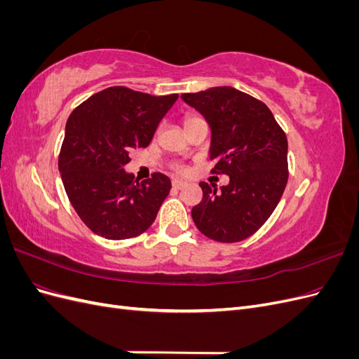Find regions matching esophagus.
Returning a JSON list of instances; mask_svg holds the SVG:
<instances>
[{"label": "esophagus", "mask_w": 359, "mask_h": 359, "mask_svg": "<svg viewBox=\"0 0 359 359\" xmlns=\"http://www.w3.org/2000/svg\"><path fill=\"white\" fill-rule=\"evenodd\" d=\"M172 186H173V189L181 190V189H184V187L187 186V182L186 181H180V180H173L172 181Z\"/></svg>", "instance_id": "obj_1"}]
</instances>
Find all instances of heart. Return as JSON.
Returning a JSON list of instances; mask_svg holds the SVG:
<instances>
[{
	"label": "heart",
	"instance_id": "obj_1",
	"mask_svg": "<svg viewBox=\"0 0 359 359\" xmlns=\"http://www.w3.org/2000/svg\"><path fill=\"white\" fill-rule=\"evenodd\" d=\"M189 119H191V118H189ZM186 121H187V119H186ZM178 170H180V172H186V169H184L182 166H180V168H178Z\"/></svg>",
	"mask_w": 359,
	"mask_h": 359
}]
</instances>
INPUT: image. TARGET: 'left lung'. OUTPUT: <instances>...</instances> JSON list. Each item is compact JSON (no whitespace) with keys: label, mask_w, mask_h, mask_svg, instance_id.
<instances>
[{"label":"left lung","mask_w":359,"mask_h":359,"mask_svg":"<svg viewBox=\"0 0 359 359\" xmlns=\"http://www.w3.org/2000/svg\"><path fill=\"white\" fill-rule=\"evenodd\" d=\"M211 128L212 173L229 184L201 182L203 198L193 206L198 229L219 243L253 235L273 214L287 182V139L265 103L232 86L182 94Z\"/></svg>","instance_id":"1"}]
</instances>
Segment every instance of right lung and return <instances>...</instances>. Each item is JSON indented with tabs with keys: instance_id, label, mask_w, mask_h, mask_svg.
Returning a JSON list of instances; mask_svg holds the SVG:
<instances>
[{
	"instance_id": "add662e5",
	"label": "right lung",
	"mask_w": 359,
	"mask_h": 359,
	"mask_svg": "<svg viewBox=\"0 0 359 359\" xmlns=\"http://www.w3.org/2000/svg\"><path fill=\"white\" fill-rule=\"evenodd\" d=\"M177 99L111 86L70 114L58 168L72 206L94 233L127 240L156 220L170 180L156 172L137 182L124 166L133 149L148 147Z\"/></svg>"
}]
</instances>
